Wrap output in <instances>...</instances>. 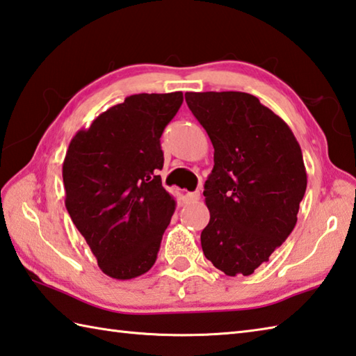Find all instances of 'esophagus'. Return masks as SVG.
Returning <instances> with one entry per match:
<instances>
[{
  "label": "esophagus",
  "mask_w": 356,
  "mask_h": 356,
  "mask_svg": "<svg viewBox=\"0 0 356 356\" xmlns=\"http://www.w3.org/2000/svg\"><path fill=\"white\" fill-rule=\"evenodd\" d=\"M185 199L188 204H194V202H197L200 199V193L199 191H193V193H186L185 194Z\"/></svg>",
  "instance_id": "obj_1"
}]
</instances>
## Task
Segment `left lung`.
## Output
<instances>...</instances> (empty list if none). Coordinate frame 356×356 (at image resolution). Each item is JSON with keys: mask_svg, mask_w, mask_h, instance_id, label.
Instances as JSON below:
<instances>
[{"mask_svg": "<svg viewBox=\"0 0 356 356\" xmlns=\"http://www.w3.org/2000/svg\"><path fill=\"white\" fill-rule=\"evenodd\" d=\"M214 148L205 182L210 222L200 234L208 261L248 276L293 232L307 188L302 151L280 115L247 92H186Z\"/></svg>", "mask_w": 356, "mask_h": 356, "instance_id": "1", "label": "left lung"}]
</instances>
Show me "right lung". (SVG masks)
<instances>
[{"mask_svg": "<svg viewBox=\"0 0 356 356\" xmlns=\"http://www.w3.org/2000/svg\"><path fill=\"white\" fill-rule=\"evenodd\" d=\"M182 92L136 94L76 132L63 162L66 210L104 275L132 280L157 259L176 200L162 186L160 137Z\"/></svg>", "mask_w": 356, "mask_h": 356, "instance_id": "add662e5", "label": "right lung"}]
</instances>
